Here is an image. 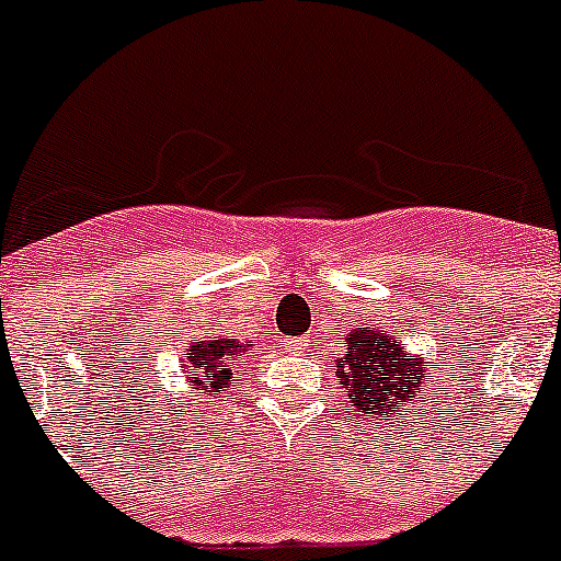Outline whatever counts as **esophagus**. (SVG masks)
I'll list each match as a JSON object with an SVG mask.
<instances>
[{"mask_svg": "<svg viewBox=\"0 0 561 561\" xmlns=\"http://www.w3.org/2000/svg\"><path fill=\"white\" fill-rule=\"evenodd\" d=\"M306 342H309V336H295V340H286L284 351H289V354H300V351L306 348Z\"/></svg>", "mask_w": 561, "mask_h": 561, "instance_id": "1", "label": "esophagus"}]
</instances>
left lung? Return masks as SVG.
<instances>
[{
	"instance_id": "left-lung-1",
	"label": "left lung",
	"mask_w": 561,
	"mask_h": 561,
	"mask_svg": "<svg viewBox=\"0 0 561 561\" xmlns=\"http://www.w3.org/2000/svg\"><path fill=\"white\" fill-rule=\"evenodd\" d=\"M399 340L370 329L351 331L345 356L334 365L351 408L370 413L376 424L408 419L421 390L430 385L421 359H410Z\"/></svg>"
}]
</instances>
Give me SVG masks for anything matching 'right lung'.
<instances>
[{
	"label": "right lung",
	"mask_w": 561,
	"mask_h": 561,
	"mask_svg": "<svg viewBox=\"0 0 561 561\" xmlns=\"http://www.w3.org/2000/svg\"><path fill=\"white\" fill-rule=\"evenodd\" d=\"M247 345H238L236 340H199L187 345V359L182 362V374L193 388L205 396L219 399L221 390L238 385V370H232V359H241V351Z\"/></svg>",
	"instance_id": "1"
}]
</instances>
